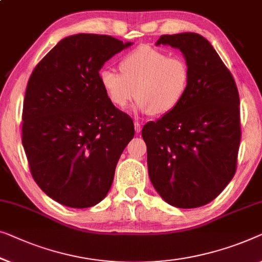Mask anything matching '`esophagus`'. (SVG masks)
<instances>
[{
  "label": "esophagus",
  "instance_id": "1",
  "mask_svg": "<svg viewBox=\"0 0 262 262\" xmlns=\"http://www.w3.org/2000/svg\"><path fill=\"white\" fill-rule=\"evenodd\" d=\"M135 131L139 134L140 131H142V125H140L138 122H135Z\"/></svg>",
  "mask_w": 262,
  "mask_h": 262
}]
</instances>
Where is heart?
Wrapping results in <instances>:
<instances>
[{"label": "heart", "mask_w": 262, "mask_h": 262, "mask_svg": "<svg viewBox=\"0 0 262 262\" xmlns=\"http://www.w3.org/2000/svg\"><path fill=\"white\" fill-rule=\"evenodd\" d=\"M118 72H99L101 89L115 107L126 110L135 94L137 111L165 117L182 104L190 87L191 71L182 56H170L161 49L140 46L119 62Z\"/></svg>", "instance_id": "b5f03b06"}]
</instances>
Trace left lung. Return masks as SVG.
<instances>
[{"mask_svg": "<svg viewBox=\"0 0 262 262\" xmlns=\"http://www.w3.org/2000/svg\"><path fill=\"white\" fill-rule=\"evenodd\" d=\"M191 71L182 104L144 125L147 170L166 203L191 209L209 203L232 181L240 146V98L234 78L209 41L196 33L162 35Z\"/></svg>", "mask_w": 262, "mask_h": 262, "instance_id": "1", "label": "left lung"}]
</instances>
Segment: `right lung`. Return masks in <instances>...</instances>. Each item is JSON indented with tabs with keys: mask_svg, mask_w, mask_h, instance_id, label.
<instances>
[{
	"mask_svg": "<svg viewBox=\"0 0 262 262\" xmlns=\"http://www.w3.org/2000/svg\"><path fill=\"white\" fill-rule=\"evenodd\" d=\"M108 35L62 39L34 68L22 112V144L36 184L71 208L99 203L111 188L134 122L99 82L104 63L130 47Z\"/></svg>",
	"mask_w": 262,
	"mask_h": 262,
	"instance_id": "obj_1",
	"label": "right lung"
}]
</instances>
